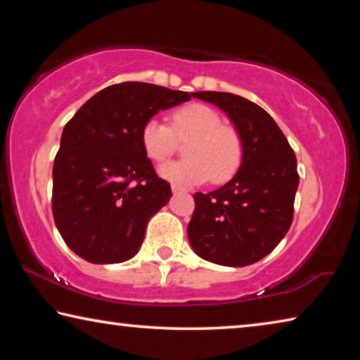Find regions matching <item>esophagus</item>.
Here are the masks:
<instances>
[{"label":"esophagus","mask_w":360,"mask_h":360,"mask_svg":"<svg viewBox=\"0 0 360 360\" xmlns=\"http://www.w3.org/2000/svg\"><path fill=\"white\" fill-rule=\"evenodd\" d=\"M172 191H173V193H181V192H187V188L181 187L179 184H172Z\"/></svg>","instance_id":"esophagus-1"}]
</instances>
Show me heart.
<instances>
[{
    "label": "heart",
    "instance_id": "1",
    "mask_svg": "<svg viewBox=\"0 0 360 360\" xmlns=\"http://www.w3.org/2000/svg\"><path fill=\"white\" fill-rule=\"evenodd\" d=\"M184 146L187 158L160 167V174L181 184H200L211 179L214 184L229 181L241 167L245 144L240 131L222 124V115L200 103L176 109L172 125L158 119L144 122L141 144L154 162H165L174 154L178 141Z\"/></svg>",
    "mask_w": 360,
    "mask_h": 360
}]
</instances>
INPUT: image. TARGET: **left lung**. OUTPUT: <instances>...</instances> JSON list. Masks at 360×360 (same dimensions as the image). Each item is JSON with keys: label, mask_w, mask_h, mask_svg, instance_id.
<instances>
[{"label": "left lung", "mask_w": 360, "mask_h": 360, "mask_svg": "<svg viewBox=\"0 0 360 360\" xmlns=\"http://www.w3.org/2000/svg\"><path fill=\"white\" fill-rule=\"evenodd\" d=\"M229 115L245 144L227 184L193 195L188 241L200 257L225 266L255 264L278 246L294 219L297 158L276 122L259 105L227 92H195Z\"/></svg>", "instance_id": "obj_1"}]
</instances>
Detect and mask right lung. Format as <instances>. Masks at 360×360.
Instances as JSON below:
<instances>
[{"label": "right lung", "instance_id": "right-lung-1", "mask_svg": "<svg viewBox=\"0 0 360 360\" xmlns=\"http://www.w3.org/2000/svg\"><path fill=\"white\" fill-rule=\"evenodd\" d=\"M193 94L122 82L85 101L65 125L52 169V212L66 245L90 264H120L143 245L172 197L141 144L146 120Z\"/></svg>", "mask_w": 360, "mask_h": 360}]
</instances>
